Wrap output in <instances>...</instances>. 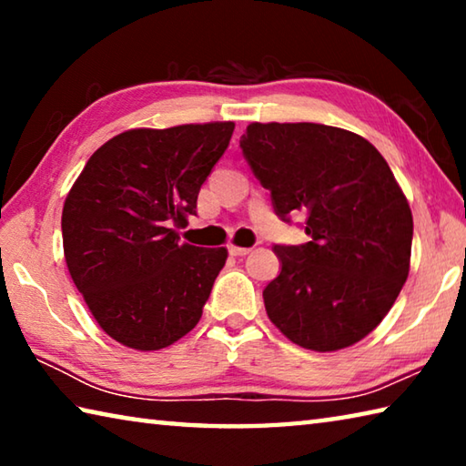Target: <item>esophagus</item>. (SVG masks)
I'll return each instance as SVG.
<instances>
[{
	"instance_id": "obj_1",
	"label": "esophagus",
	"mask_w": 466,
	"mask_h": 466,
	"mask_svg": "<svg viewBox=\"0 0 466 466\" xmlns=\"http://www.w3.org/2000/svg\"><path fill=\"white\" fill-rule=\"evenodd\" d=\"M228 252H230L232 257H244V255H248L250 248H244V247H234V244H232V247L228 248Z\"/></svg>"
}]
</instances>
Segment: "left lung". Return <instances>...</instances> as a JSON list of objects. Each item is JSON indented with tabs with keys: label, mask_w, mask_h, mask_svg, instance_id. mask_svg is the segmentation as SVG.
I'll list each match as a JSON object with an SVG mask.
<instances>
[{
	"label": "left lung",
	"mask_w": 466,
	"mask_h": 466,
	"mask_svg": "<svg viewBox=\"0 0 466 466\" xmlns=\"http://www.w3.org/2000/svg\"><path fill=\"white\" fill-rule=\"evenodd\" d=\"M275 214H304L309 242L275 244L281 271L265 310L289 341L337 351L364 339L409 275L413 216L380 152L319 123H250L240 137Z\"/></svg>",
	"instance_id": "8db88e82"
}]
</instances>
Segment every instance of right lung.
I'll list each match as a JSON object with an SVG mask.
<instances>
[{
	"label": "right lung",
	"mask_w": 466,
	"mask_h": 466,
	"mask_svg": "<svg viewBox=\"0 0 466 466\" xmlns=\"http://www.w3.org/2000/svg\"><path fill=\"white\" fill-rule=\"evenodd\" d=\"M234 123L131 129L98 147L61 216L69 275L108 337L139 351L195 329L228 250L180 242Z\"/></svg>",
	"instance_id": "1"
}]
</instances>
